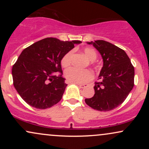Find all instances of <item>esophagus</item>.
<instances>
[{
	"instance_id": "34e87169",
	"label": "esophagus",
	"mask_w": 149,
	"mask_h": 149,
	"mask_svg": "<svg viewBox=\"0 0 149 149\" xmlns=\"http://www.w3.org/2000/svg\"><path fill=\"white\" fill-rule=\"evenodd\" d=\"M78 85L80 87V88H87V87H88V85L87 84H78Z\"/></svg>"
}]
</instances>
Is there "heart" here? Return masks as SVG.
<instances>
[{"label":"heart","instance_id":"obj_1","mask_svg":"<svg viewBox=\"0 0 149 149\" xmlns=\"http://www.w3.org/2000/svg\"><path fill=\"white\" fill-rule=\"evenodd\" d=\"M85 57L90 61H94L97 57V54L95 49L86 47L83 50ZM73 57V51L71 50L64 54L61 61V66L67 67L71 63ZM64 76L66 80L73 83H85L90 80L93 74L88 69H80L76 67H70L65 71Z\"/></svg>","mask_w":149,"mask_h":149}]
</instances>
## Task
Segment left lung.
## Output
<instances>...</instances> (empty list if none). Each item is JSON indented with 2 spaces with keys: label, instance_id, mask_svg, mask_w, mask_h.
I'll use <instances>...</instances> for the list:
<instances>
[{
  "label": "left lung",
  "instance_id": "obj_1",
  "mask_svg": "<svg viewBox=\"0 0 149 149\" xmlns=\"http://www.w3.org/2000/svg\"><path fill=\"white\" fill-rule=\"evenodd\" d=\"M103 59V67L94 86L95 95L85 99L89 107L100 111L116 109L125 100L134 87V69L123 49L105 40L88 42Z\"/></svg>",
  "mask_w": 149,
  "mask_h": 149
}]
</instances>
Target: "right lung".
Segmentation results:
<instances>
[{"mask_svg":"<svg viewBox=\"0 0 149 149\" xmlns=\"http://www.w3.org/2000/svg\"><path fill=\"white\" fill-rule=\"evenodd\" d=\"M80 40L46 38L22 51L12 69L13 85L31 107L45 109L61 100L66 85L61 61Z\"/></svg>","mask_w":149,"mask_h":149,"instance_id":"right-lung-1","label":"right lung"}]
</instances>
